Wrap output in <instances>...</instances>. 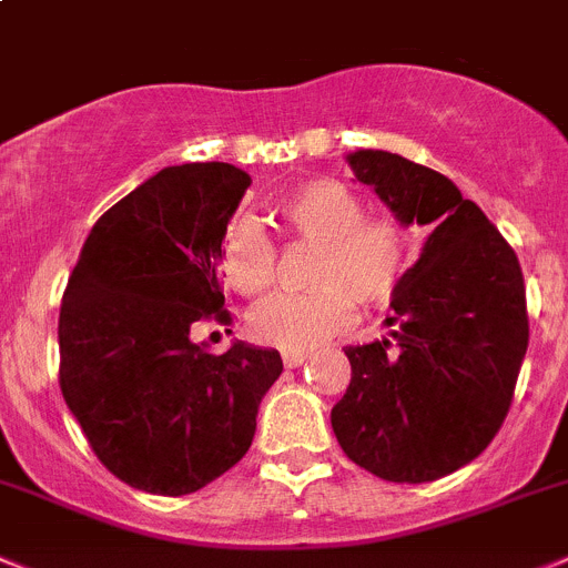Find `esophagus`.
<instances>
[{"label": "esophagus", "instance_id": "34e87169", "mask_svg": "<svg viewBox=\"0 0 568 568\" xmlns=\"http://www.w3.org/2000/svg\"><path fill=\"white\" fill-rule=\"evenodd\" d=\"M308 362V353H283V364L288 369L294 367H302V364Z\"/></svg>", "mask_w": 568, "mask_h": 568}]
</instances>
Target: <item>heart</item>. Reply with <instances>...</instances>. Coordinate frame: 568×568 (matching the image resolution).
<instances>
[{
    "instance_id": "b5f03b06",
    "label": "heart",
    "mask_w": 568,
    "mask_h": 568,
    "mask_svg": "<svg viewBox=\"0 0 568 568\" xmlns=\"http://www.w3.org/2000/svg\"><path fill=\"white\" fill-rule=\"evenodd\" d=\"M280 232L294 243L316 246L308 294H280L248 314V336L285 353H305L347 331L356 302L373 308L389 300L409 266L400 224L364 215V201L336 179H311L274 204ZM224 283L254 300L277 277V246L254 221L237 219L219 252Z\"/></svg>"
}]
</instances>
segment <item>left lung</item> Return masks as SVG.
Wrapping results in <instances>:
<instances>
[{"label":"left lung","instance_id":"left-lung-1","mask_svg":"<svg viewBox=\"0 0 568 568\" xmlns=\"http://www.w3.org/2000/svg\"><path fill=\"white\" fill-rule=\"evenodd\" d=\"M400 224L432 226L392 296L389 338L349 344L331 423L342 452L386 481H434L499 434L529 342L518 257L457 184L386 151L349 153Z\"/></svg>","mask_w":568,"mask_h":568}]
</instances>
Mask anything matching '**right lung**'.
Returning <instances> with one entry per match:
<instances>
[{"label": "right lung", "instance_id": "obj_1", "mask_svg": "<svg viewBox=\"0 0 568 568\" xmlns=\"http://www.w3.org/2000/svg\"><path fill=\"white\" fill-rule=\"evenodd\" d=\"M248 184L226 162L164 168L100 215L69 274L58 384L100 463L136 490L187 496L241 463L283 373L277 349L193 342L199 322L232 325L219 252Z\"/></svg>", "mask_w": 568, "mask_h": 568}]
</instances>
